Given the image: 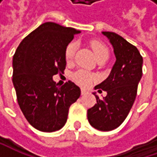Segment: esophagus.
Returning a JSON list of instances; mask_svg holds the SVG:
<instances>
[{"label":"esophagus","instance_id":"esophagus-1","mask_svg":"<svg viewBox=\"0 0 157 157\" xmlns=\"http://www.w3.org/2000/svg\"><path fill=\"white\" fill-rule=\"evenodd\" d=\"M87 94V91L86 90V89H84V88H81V94L82 95H85V94Z\"/></svg>","mask_w":157,"mask_h":157}]
</instances>
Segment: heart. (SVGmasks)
Instances as JSON below:
<instances>
[{
    "label": "heart",
    "instance_id": "b5f03b06",
    "mask_svg": "<svg viewBox=\"0 0 157 157\" xmlns=\"http://www.w3.org/2000/svg\"><path fill=\"white\" fill-rule=\"evenodd\" d=\"M90 46L96 57V59L102 57H108V49L103 43L98 40H92L90 42ZM76 49H77V44L75 43H71L66 47L65 59L67 63H71L73 60ZM72 78L77 84L80 85L82 86H88L96 79V77L86 71L78 70L72 75Z\"/></svg>",
    "mask_w": 157,
    "mask_h": 157
}]
</instances>
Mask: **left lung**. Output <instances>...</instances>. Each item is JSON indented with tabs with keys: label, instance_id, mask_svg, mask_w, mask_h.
I'll return each mask as SVG.
<instances>
[{
	"label": "left lung",
	"instance_id": "left-lung-1",
	"mask_svg": "<svg viewBox=\"0 0 157 157\" xmlns=\"http://www.w3.org/2000/svg\"><path fill=\"white\" fill-rule=\"evenodd\" d=\"M113 48L116 61L107 78L95 86V90L107 94L87 110L92 127L100 131L115 129L127 118L136 100L138 84L142 76L143 59L136 46L118 34L103 31Z\"/></svg>",
	"mask_w": 157,
	"mask_h": 157
}]
</instances>
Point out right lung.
Masks as SVG:
<instances>
[{
	"label": "right lung",
	"mask_w": 157,
	"mask_h": 157,
	"mask_svg": "<svg viewBox=\"0 0 157 157\" xmlns=\"http://www.w3.org/2000/svg\"><path fill=\"white\" fill-rule=\"evenodd\" d=\"M73 28L48 21L20 43L13 57V84L19 106L29 123L42 132H54L66 123L69 108L80 96L73 82L58 86L52 77L65 69V50Z\"/></svg>",
	"instance_id": "1"
}]
</instances>
